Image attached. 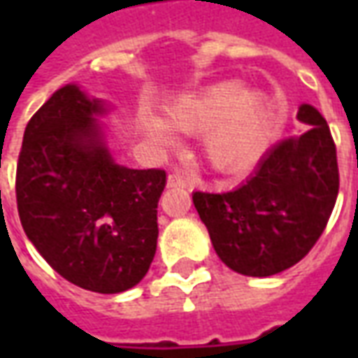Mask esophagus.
I'll use <instances>...</instances> for the list:
<instances>
[{
	"instance_id": "1",
	"label": "esophagus",
	"mask_w": 358,
	"mask_h": 358,
	"mask_svg": "<svg viewBox=\"0 0 358 358\" xmlns=\"http://www.w3.org/2000/svg\"><path fill=\"white\" fill-rule=\"evenodd\" d=\"M166 186L169 187H192V184H189L186 176H182V174H169V178H166Z\"/></svg>"
}]
</instances>
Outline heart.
<instances>
[{"label": "heart", "mask_w": 358, "mask_h": 358, "mask_svg": "<svg viewBox=\"0 0 358 358\" xmlns=\"http://www.w3.org/2000/svg\"><path fill=\"white\" fill-rule=\"evenodd\" d=\"M169 122L186 134H203L201 151L210 169L238 176L253 169L278 132L274 103L261 90L243 92L236 80L218 82L203 94L186 97L169 109ZM141 130L161 145L174 136L161 118L141 115Z\"/></svg>", "instance_id": "heart-1"}]
</instances>
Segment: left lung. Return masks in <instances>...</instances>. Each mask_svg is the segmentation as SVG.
Here are the masks:
<instances>
[{
	"label": "left lung",
	"mask_w": 358,
	"mask_h": 358,
	"mask_svg": "<svg viewBox=\"0 0 358 358\" xmlns=\"http://www.w3.org/2000/svg\"><path fill=\"white\" fill-rule=\"evenodd\" d=\"M297 118L307 132L268 149L241 186L226 194H194L217 255L243 276L266 278L299 263L322 236L338 199L330 128L308 103Z\"/></svg>",
	"instance_id": "left-lung-1"
}]
</instances>
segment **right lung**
<instances>
[{
    "instance_id": "1",
    "label": "right lung",
    "mask_w": 358,
    "mask_h": 358,
    "mask_svg": "<svg viewBox=\"0 0 358 358\" xmlns=\"http://www.w3.org/2000/svg\"><path fill=\"white\" fill-rule=\"evenodd\" d=\"M107 103L66 84L30 118L17 164L20 224L38 253L71 284L130 289L157 251L161 169L118 164L99 118Z\"/></svg>"
}]
</instances>
